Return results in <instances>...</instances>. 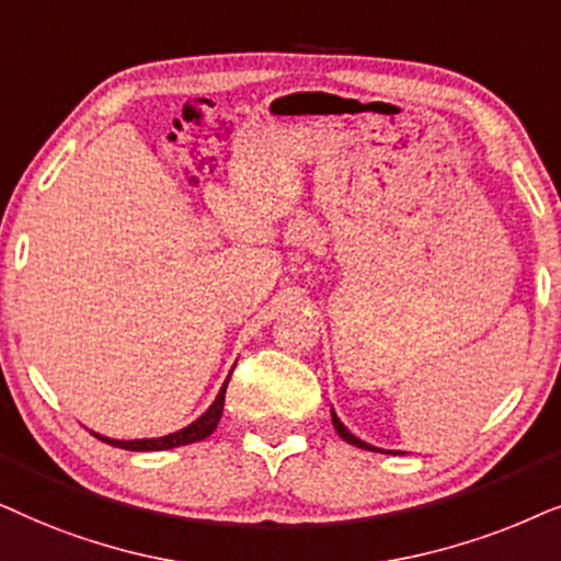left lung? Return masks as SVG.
I'll return each mask as SVG.
<instances>
[{
  "mask_svg": "<svg viewBox=\"0 0 561 561\" xmlns=\"http://www.w3.org/2000/svg\"><path fill=\"white\" fill-rule=\"evenodd\" d=\"M331 417H333V428L339 431V436L343 438V442H348V444H354V446H358V449H367V451H382V449H377V446H371V444H367V442H362V438H356L354 433H351L346 425L341 423V417L335 415V410L331 408ZM390 454H398V451H390Z\"/></svg>",
  "mask_w": 561,
  "mask_h": 561,
  "instance_id": "obj_1",
  "label": "left lung"
}]
</instances>
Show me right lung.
<instances>
[{"instance_id":"add662e5","label":"right lung","mask_w":561,"mask_h":561,"mask_svg":"<svg viewBox=\"0 0 561 561\" xmlns=\"http://www.w3.org/2000/svg\"><path fill=\"white\" fill-rule=\"evenodd\" d=\"M230 382V375L226 382H222L218 398L213 400V405L205 410L203 415L197 417V421L186 425L182 431H174L169 433V436H161V438H133V442H119V438H107L102 436V433H94L96 438L110 446H117V449H128V451H163V449H176V446H186V444H194V442H203V438L210 436V433L218 428L220 423V415H222V405H226V387Z\"/></svg>"}]
</instances>
